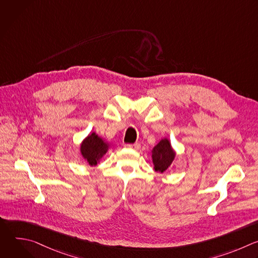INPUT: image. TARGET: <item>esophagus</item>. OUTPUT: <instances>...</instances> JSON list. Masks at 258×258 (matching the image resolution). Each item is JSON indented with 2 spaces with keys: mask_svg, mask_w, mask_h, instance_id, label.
Masks as SVG:
<instances>
[{
  "mask_svg": "<svg viewBox=\"0 0 258 258\" xmlns=\"http://www.w3.org/2000/svg\"><path fill=\"white\" fill-rule=\"evenodd\" d=\"M124 147H125V148H128V149L139 150L141 148V145L139 143H136V144H124Z\"/></svg>",
  "mask_w": 258,
  "mask_h": 258,
  "instance_id": "1",
  "label": "esophagus"
}]
</instances>
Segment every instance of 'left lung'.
I'll return each mask as SVG.
<instances>
[{"label":"left lung","mask_w":258,"mask_h":258,"mask_svg":"<svg viewBox=\"0 0 258 258\" xmlns=\"http://www.w3.org/2000/svg\"><path fill=\"white\" fill-rule=\"evenodd\" d=\"M175 152L168 139H162L152 150V161L155 171L164 172L172 163Z\"/></svg>","instance_id":"left-lung-1"}]
</instances>
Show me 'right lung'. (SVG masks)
I'll use <instances>...</instances> for the list:
<instances>
[{"instance_id": "obj_1", "label": "right lung", "mask_w": 258, "mask_h": 258, "mask_svg": "<svg viewBox=\"0 0 258 258\" xmlns=\"http://www.w3.org/2000/svg\"><path fill=\"white\" fill-rule=\"evenodd\" d=\"M108 149L109 144L96 135V133L89 135L81 145L82 156L91 166L97 165L100 159L107 153Z\"/></svg>"}]
</instances>
